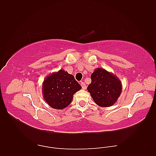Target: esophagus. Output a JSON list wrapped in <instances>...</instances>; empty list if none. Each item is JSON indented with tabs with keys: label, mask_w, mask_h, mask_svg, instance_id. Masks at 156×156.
I'll list each match as a JSON object with an SVG mask.
<instances>
[{
	"label": "esophagus",
	"mask_w": 156,
	"mask_h": 156,
	"mask_svg": "<svg viewBox=\"0 0 156 156\" xmlns=\"http://www.w3.org/2000/svg\"><path fill=\"white\" fill-rule=\"evenodd\" d=\"M80 85H81V87H82V88L83 89V90H85L86 89V84L84 83V82H80Z\"/></svg>",
	"instance_id": "34e87169"
}]
</instances>
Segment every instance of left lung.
Segmentation results:
<instances>
[{
	"label": "left lung",
	"mask_w": 156,
	"mask_h": 156,
	"mask_svg": "<svg viewBox=\"0 0 156 156\" xmlns=\"http://www.w3.org/2000/svg\"><path fill=\"white\" fill-rule=\"evenodd\" d=\"M87 90L93 101L101 107L113 105L120 97L122 84L119 78L105 69L97 68L90 76Z\"/></svg>",
	"instance_id": "1"
}]
</instances>
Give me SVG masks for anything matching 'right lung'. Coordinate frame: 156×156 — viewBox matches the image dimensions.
Wrapping results in <instances>:
<instances>
[{
    "instance_id": "1",
    "label": "right lung",
    "mask_w": 156,
    "mask_h": 156,
    "mask_svg": "<svg viewBox=\"0 0 156 156\" xmlns=\"http://www.w3.org/2000/svg\"><path fill=\"white\" fill-rule=\"evenodd\" d=\"M82 88L74 76L61 69L48 76L42 84L44 100L55 109H63L71 103L73 96Z\"/></svg>"
}]
</instances>
